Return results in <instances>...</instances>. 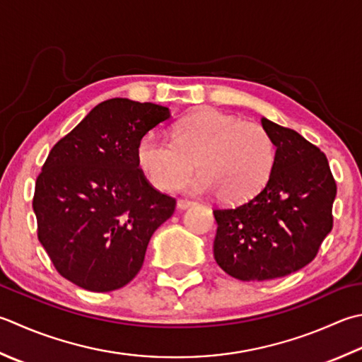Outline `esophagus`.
<instances>
[{"mask_svg": "<svg viewBox=\"0 0 362 362\" xmlns=\"http://www.w3.org/2000/svg\"><path fill=\"white\" fill-rule=\"evenodd\" d=\"M193 204H194L193 201H187V199H179V201H177V209H179V210H185V209L191 207V205H193Z\"/></svg>", "mask_w": 362, "mask_h": 362, "instance_id": "34e87169", "label": "esophagus"}]
</instances>
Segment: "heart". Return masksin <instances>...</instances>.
Here are the masks:
<instances>
[{
	"mask_svg": "<svg viewBox=\"0 0 362 362\" xmlns=\"http://www.w3.org/2000/svg\"><path fill=\"white\" fill-rule=\"evenodd\" d=\"M138 165L155 187L214 193L228 204L251 199L265 187L276 163V143L264 125L216 110L194 112L175 125L174 141L148 132L136 148Z\"/></svg>",
	"mask_w": 362,
	"mask_h": 362,
	"instance_id": "obj_1",
	"label": "heart"
}]
</instances>
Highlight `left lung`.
<instances>
[{
    "label": "left lung",
    "mask_w": 362,
    "mask_h": 362,
    "mask_svg": "<svg viewBox=\"0 0 362 362\" xmlns=\"http://www.w3.org/2000/svg\"><path fill=\"white\" fill-rule=\"evenodd\" d=\"M276 143L270 179L250 201L215 209L216 264L240 281H267L301 270L332 229L337 187L320 148L262 117Z\"/></svg>",
    "instance_id": "obj_1"
}]
</instances>
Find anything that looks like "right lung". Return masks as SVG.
I'll return each instance as SVG.
<instances>
[{
	"label": "right lung",
	"mask_w": 362,
	"mask_h": 362,
	"mask_svg": "<svg viewBox=\"0 0 362 362\" xmlns=\"http://www.w3.org/2000/svg\"><path fill=\"white\" fill-rule=\"evenodd\" d=\"M171 117L166 106L110 98L54 144L35 180L37 237L56 270L78 287L111 292L141 270L148 240L175 199L139 169L144 134Z\"/></svg>",
	"instance_id": "1"
}]
</instances>
